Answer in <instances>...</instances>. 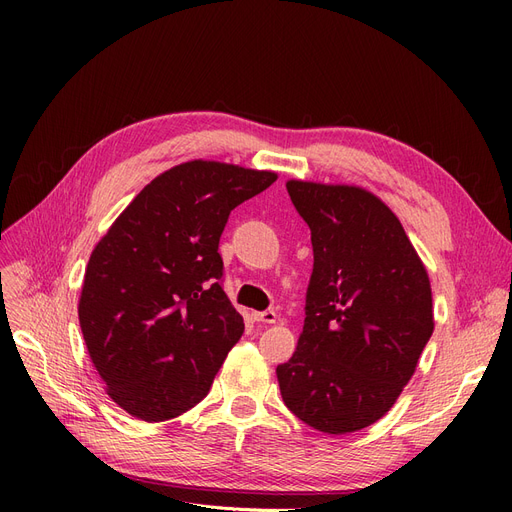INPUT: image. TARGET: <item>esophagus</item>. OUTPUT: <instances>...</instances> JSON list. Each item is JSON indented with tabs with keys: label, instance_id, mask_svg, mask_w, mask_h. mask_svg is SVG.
<instances>
[{
	"label": "esophagus",
	"instance_id": "obj_1",
	"mask_svg": "<svg viewBox=\"0 0 512 512\" xmlns=\"http://www.w3.org/2000/svg\"><path fill=\"white\" fill-rule=\"evenodd\" d=\"M253 317H255V321H259V324H276V319H278V315L274 313V311H261V313H253Z\"/></svg>",
	"mask_w": 512,
	"mask_h": 512
}]
</instances>
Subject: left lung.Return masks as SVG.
Instances as JSON below:
<instances>
[{
    "mask_svg": "<svg viewBox=\"0 0 512 512\" xmlns=\"http://www.w3.org/2000/svg\"><path fill=\"white\" fill-rule=\"evenodd\" d=\"M311 230L313 274L297 351L278 365L284 405L324 434L382 419L434 332L432 286L386 203L365 188L288 180Z\"/></svg>",
    "mask_w": 512,
    "mask_h": 512,
    "instance_id": "obj_1",
    "label": "left lung"
}]
</instances>
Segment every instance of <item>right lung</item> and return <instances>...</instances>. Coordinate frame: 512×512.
Wrapping results in <instances>:
<instances>
[{"mask_svg":"<svg viewBox=\"0 0 512 512\" xmlns=\"http://www.w3.org/2000/svg\"><path fill=\"white\" fill-rule=\"evenodd\" d=\"M274 172L186 161L159 174L97 242L78 321L89 357L132 417L157 423L201 402L245 332L222 288L230 211Z\"/></svg>","mask_w":512,"mask_h":512,"instance_id":"right-lung-1","label":"right lung"}]
</instances>
